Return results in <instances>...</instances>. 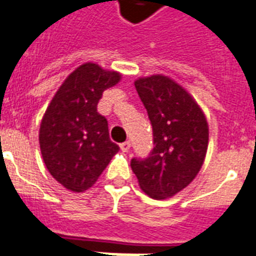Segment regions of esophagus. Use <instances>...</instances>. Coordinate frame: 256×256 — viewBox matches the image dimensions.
I'll return each instance as SVG.
<instances>
[{
  "mask_svg": "<svg viewBox=\"0 0 256 256\" xmlns=\"http://www.w3.org/2000/svg\"><path fill=\"white\" fill-rule=\"evenodd\" d=\"M120 148H122V152H128L130 148V141H124V142H122V144H120Z\"/></svg>",
  "mask_w": 256,
  "mask_h": 256,
  "instance_id": "34e87169",
  "label": "esophagus"
}]
</instances>
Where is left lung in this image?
Here are the masks:
<instances>
[{
    "instance_id": "8db88e82",
    "label": "left lung",
    "mask_w": 256,
    "mask_h": 256,
    "mask_svg": "<svg viewBox=\"0 0 256 256\" xmlns=\"http://www.w3.org/2000/svg\"><path fill=\"white\" fill-rule=\"evenodd\" d=\"M152 124L153 149L146 158H132L138 185L150 198L164 200L189 185L205 160L209 126L198 104L164 75L134 82Z\"/></svg>"
}]
</instances>
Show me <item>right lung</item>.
I'll use <instances>...</instances> for the list:
<instances>
[{
  "label": "right lung",
  "instance_id": "1",
  "mask_svg": "<svg viewBox=\"0 0 256 256\" xmlns=\"http://www.w3.org/2000/svg\"><path fill=\"white\" fill-rule=\"evenodd\" d=\"M118 80V72L84 63L63 82L44 112L42 157L50 174L71 192L90 189L120 149L98 112L103 92Z\"/></svg>",
  "mask_w": 256,
  "mask_h": 256
}]
</instances>
